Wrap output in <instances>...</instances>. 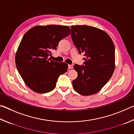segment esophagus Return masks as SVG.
Masks as SVG:
<instances>
[{"mask_svg":"<svg viewBox=\"0 0 134 134\" xmlns=\"http://www.w3.org/2000/svg\"><path fill=\"white\" fill-rule=\"evenodd\" d=\"M69 69H73V65H72V64L69 65Z\"/></svg>","mask_w":134,"mask_h":134,"instance_id":"34e87169","label":"esophagus"}]
</instances>
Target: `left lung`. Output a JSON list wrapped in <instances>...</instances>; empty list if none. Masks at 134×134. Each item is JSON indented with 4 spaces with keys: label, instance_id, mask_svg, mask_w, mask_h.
<instances>
[{
    "label": "left lung",
    "instance_id": "left-lung-1",
    "mask_svg": "<svg viewBox=\"0 0 134 134\" xmlns=\"http://www.w3.org/2000/svg\"><path fill=\"white\" fill-rule=\"evenodd\" d=\"M71 38L79 53L84 54L83 65L75 64L78 76L72 81L81 95L96 93L109 80L115 70V46L107 33L87 25L71 26Z\"/></svg>",
    "mask_w": 134,
    "mask_h": 134
}]
</instances>
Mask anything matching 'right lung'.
<instances>
[{"instance_id":"obj_1","label":"right lung","mask_w":134,"mask_h":134,"mask_svg":"<svg viewBox=\"0 0 134 134\" xmlns=\"http://www.w3.org/2000/svg\"><path fill=\"white\" fill-rule=\"evenodd\" d=\"M70 34L67 26H36L22 37L15 55L18 71L28 87L39 93L54 89L58 77L67 71L65 63L48 58L59 42Z\"/></svg>"}]
</instances>
